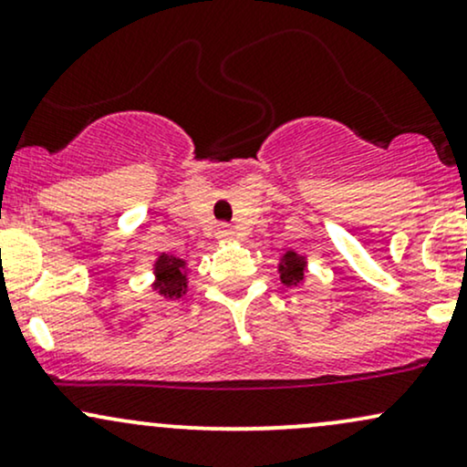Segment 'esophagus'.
Segmentation results:
<instances>
[{"label": "esophagus", "instance_id": "obj_1", "mask_svg": "<svg viewBox=\"0 0 467 467\" xmlns=\"http://www.w3.org/2000/svg\"><path fill=\"white\" fill-rule=\"evenodd\" d=\"M219 239H233V234H234V228L233 226H228V223H222V226H219Z\"/></svg>", "mask_w": 467, "mask_h": 467}]
</instances>
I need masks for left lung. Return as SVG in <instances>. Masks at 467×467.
<instances>
[{
  "label": "left lung",
  "mask_w": 467,
  "mask_h": 467,
  "mask_svg": "<svg viewBox=\"0 0 467 467\" xmlns=\"http://www.w3.org/2000/svg\"><path fill=\"white\" fill-rule=\"evenodd\" d=\"M278 272H281V281L287 287L301 285L305 278V256L296 254V252H285L281 265H278Z\"/></svg>",
  "instance_id": "1"
}]
</instances>
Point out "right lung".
Wrapping results in <instances>:
<instances>
[{
  "instance_id": "add662e5",
  "label": "right lung",
  "mask_w": 467,
  "mask_h": 467,
  "mask_svg": "<svg viewBox=\"0 0 467 467\" xmlns=\"http://www.w3.org/2000/svg\"><path fill=\"white\" fill-rule=\"evenodd\" d=\"M155 289L162 294L164 298H180L186 292V275H184V261L178 256L162 254L155 264Z\"/></svg>"
}]
</instances>
